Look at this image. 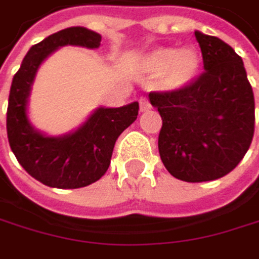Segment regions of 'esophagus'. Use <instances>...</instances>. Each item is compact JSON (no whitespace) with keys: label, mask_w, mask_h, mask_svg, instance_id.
Returning a JSON list of instances; mask_svg holds the SVG:
<instances>
[{"label":"esophagus","mask_w":259,"mask_h":259,"mask_svg":"<svg viewBox=\"0 0 259 259\" xmlns=\"http://www.w3.org/2000/svg\"><path fill=\"white\" fill-rule=\"evenodd\" d=\"M140 107H141V112H147V110H150L152 104H150V101L146 97H141L140 98Z\"/></svg>","instance_id":"34e87169"}]
</instances>
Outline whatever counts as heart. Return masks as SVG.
Instances as JSON below:
<instances>
[{"instance_id":"b5f03b06","label":"heart","mask_w":259,"mask_h":259,"mask_svg":"<svg viewBox=\"0 0 259 259\" xmlns=\"http://www.w3.org/2000/svg\"><path fill=\"white\" fill-rule=\"evenodd\" d=\"M201 55L195 47L161 46L144 53L137 61V72L146 76H156L158 85L165 92H181L198 76Z\"/></svg>"}]
</instances>
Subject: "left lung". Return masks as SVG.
<instances>
[{"label":"left lung","instance_id":"1","mask_svg":"<svg viewBox=\"0 0 259 259\" xmlns=\"http://www.w3.org/2000/svg\"><path fill=\"white\" fill-rule=\"evenodd\" d=\"M204 72L181 92H150L162 125L159 156L181 181L202 183L232 172L250 147L255 98L244 63L223 39L195 32Z\"/></svg>","mask_w":259,"mask_h":259}]
</instances>
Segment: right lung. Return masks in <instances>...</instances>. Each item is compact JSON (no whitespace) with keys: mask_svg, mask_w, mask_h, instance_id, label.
I'll use <instances>...</instances> for the list:
<instances>
[{"mask_svg":"<svg viewBox=\"0 0 259 259\" xmlns=\"http://www.w3.org/2000/svg\"><path fill=\"white\" fill-rule=\"evenodd\" d=\"M101 35L85 27L60 30L30 47L13 76L7 106V138L23 169L39 183L57 189H79L98 181L109 169L118 137L131 125L140 106L100 107L75 132L47 137L27 116V100L41 63L63 46L97 49Z\"/></svg>","mask_w":259,"mask_h":259,"instance_id":"1","label":"right lung"}]
</instances>
